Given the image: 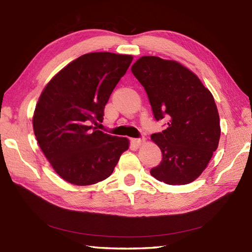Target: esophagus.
Returning <instances> with one entry per match:
<instances>
[{"label": "esophagus", "mask_w": 252, "mask_h": 252, "mask_svg": "<svg viewBox=\"0 0 252 252\" xmlns=\"http://www.w3.org/2000/svg\"><path fill=\"white\" fill-rule=\"evenodd\" d=\"M144 141H145L144 138H135V139H131V142H132L133 144H136V145H141Z\"/></svg>", "instance_id": "1"}]
</instances>
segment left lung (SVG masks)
<instances>
[{
	"label": "left lung",
	"mask_w": 252,
	"mask_h": 252,
	"mask_svg": "<svg viewBox=\"0 0 252 252\" xmlns=\"http://www.w3.org/2000/svg\"><path fill=\"white\" fill-rule=\"evenodd\" d=\"M131 72L148 94L155 120H168L165 130L151 136L163 156L151 175L170 186L193 182L219 144L220 119L211 93L173 60L144 56Z\"/></svg>",
	"instance_id": "left-lung-1"
}]
</instances>
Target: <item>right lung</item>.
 <instances>
[{"label": "right lung", "mask_w": 252, "mask_h": 252, "mask_svg": "<svg viewBox=\"0 0 252 252\" xmlns=\"http://www.w3.org/2000/svg\"><path fill=\"white\" fill-rule=\"evenodd\" d=\"M132 61L130 55L89 53L58 72L42 92L33 129L44 155L58 175L75 186L111 176L127 138L98 130L112 92Z\"/></svg>", "instance_id": "right-lung-1"}]
</instances>
